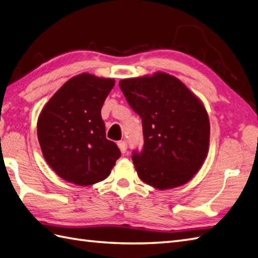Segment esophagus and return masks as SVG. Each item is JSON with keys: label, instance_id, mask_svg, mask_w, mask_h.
<instances>
[{"label": "esophagus", "instance_id": "1", "mask_svg": "<svg viewBox=\"0 0 258 258\" xmlns=\"http://www.w3.org/2000/svg\"><path fill=\"white\" fill-rule=\"evenodd\" d=\"M117 145L120 149V151H121V153L127 152V142H125V141H118Z\"/></svg>", "mask_w": 258, "mask_h": 258}]
</instances>
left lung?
<instances>
[{"mask_svg":"<svg viewBox=\"0 0 258 258\" xmlns=\"http://www.w3.org/2000/svg\"><path fill=\"white\" fill-rule=\"evenodd\" d=\"M119 87L142 120L144 148L131 157L140 179L159 190L185 184L209 151L210 120L201 100L165 73L122 79Z\"/></svg>","mask_w":258,"mask_h":258,"instance_id":"left-lung-1","label":"left lung"}]
</instances>
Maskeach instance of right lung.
<instances>
[{"label": "right lung", "instance_id": "right-lung-1", "mask_svg": "<svg viewBox=\"0 0 258 258\" xmlns=\"http://www.w3.org/2000/svg\"><path fill=\"white\" fill-rule=\"evenodd\" d=\"M114 86L90 74L71 78L39 114L37 137L43 156L57 175L77 185L105 180L121 156L106 138L101 108Z\"/></svg>", "mask_w": 258, "mask_h": 258}]
</instances>
